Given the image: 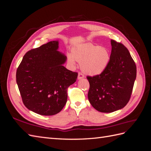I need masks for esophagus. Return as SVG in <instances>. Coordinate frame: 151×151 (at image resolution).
Returning a JSON list of instances; mask_svg holds the SVG:
<instances>
[{
  "label": "esophagus",
  "mask_w": 151,
  "mask_h": 151,
  "mask_svg": "<svg viewBox=\"0 0 151 151\" xmlns=\"http://www.w3.org/2000/svg\"><path fill=\"white\" fill-rule=\"evenodd\" d=\"M83 78H84V76L82 73L79 72L78 74V79H82Z\"/></svg>",
  "instance_id": "1"
}]
</instances>
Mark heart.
I'll list each match as a JSON object with an SVG mask.
<instances>
[{
    "mask_svg": "<svg viewBox=\"0 0 151 151\" xmlns=\"http://www.w3.org/2000/svg\"><path fill=\"white\" fill-rule=\"evenodd\" d=\"M68 62L76 66V61L80 63L82 70L89 76L101 74L108 67L110 54L105 47L92 43H86L73 48L72 53L67 55Z\"/></svg>",
    "mask_w": 151,
    "mask_h": 151,
    "instance_id": "heart-1",
    "label": "heart"
}]
</instances>
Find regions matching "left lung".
Segmentation results:
<instances>
[{
	"label": "left lung",
	"mask_w": 151,
	"mask_h": 151,
	"mask_svg": "<svg viewBox=\"0 0 151 151\" xmlns=\"http://www.w3.org/2000/svg\"><path fill=\"white\" fill-rule=\"evenodd\" d=\"M109 64L101 74L88 76V99L93 107L103 113L124 108L129 101L136 79V65L128 49L111 40Z\"/></svg>",
	"instance_id": "1"
}]
</instances>
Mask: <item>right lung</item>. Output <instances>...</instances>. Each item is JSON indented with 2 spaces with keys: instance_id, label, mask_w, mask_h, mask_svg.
Returning <instances> with one entry per match:
<instances>
[{
  "instance_id": "obj_1",
  "label": "right lung",
  "mask_w": 151,
  "mask_h": 151,
  "mask_svg": "<svg viewBox=\"0 0 151 151\" xmlns=\"http://www.w3.org/2000/svg\"><path fill=\"white\" fill-rule=\"evenodd\" d=\"M52 41L27 52L18 67L16 82L25 106L41 115L60 112L67 100V88L78 74L67 69V57Z\"/></svg>"
}]
</instances>
